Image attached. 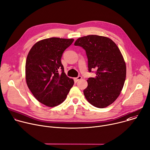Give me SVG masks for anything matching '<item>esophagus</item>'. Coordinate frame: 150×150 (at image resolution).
<instances>
[{"mask_svg":"<svg viewBox=\"0 0 150 150\" xmlns=\"http://www.w3.org/2000/svg\"><path fill=\"white\" fill-rule=\"evenodd\" d=\"M82 79V76H78V77L75 78H74V80H75V81L77 82V81H78L79 80H80V79Z\"/></svg>","mask_w":150,"mask_h":150,"instance_id":"obj_1","label":"esophagus"}]
</instances>
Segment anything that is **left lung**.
<instances>
[{
	"label": "left lung",
	"mask_w": 150,
	"mask_h": 150,
	"mask_svg": "<svg viewBox=\"0 0 150 150\" xmlns=\"http://www.w3.org/2000/svg\"><path fill=\"white\" fill-rule=\"evenodd\" d=\"M74 45L85 50L88 71L97 70L96 77L87 79L85 98L97 108H106L119 97L126 79V64L119 49L110 38L97 35L80 37Z\"/></svg>",
	"instance_id": "obj_1"
}]
</instances>
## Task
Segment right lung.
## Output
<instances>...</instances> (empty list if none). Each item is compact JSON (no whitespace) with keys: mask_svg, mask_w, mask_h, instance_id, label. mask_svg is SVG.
Returning <instances> with one entry per match:
<instances>
[{"mask_svg":"<svg viewBox=\"0 0 150 150\" xmlns=\"http://www.w3.org/2000/svg\"><path fill=\"white\" fill-rule=\"evenodd\" d=\"M74 39L52 37L40 40L30 50L25 63V78L34 97L48 107L56 106L67 98L74 81L64 72L63 52ZM61 74H58L60 70Z\"/></svg>","mask_w":150,"mask_h":150,"instance_id":"obj_1","label":"right lung"}]
</instances>
